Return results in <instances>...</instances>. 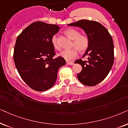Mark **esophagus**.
<instances>
[{"mask_svg": "<svg viewBox=\"0 0 128 128\" xmlns=\"http://www.w3.org/2000/svg\"><path fill=\"white\" fill-rule=\"evenodd\" d=\"M67 64L68 65H73L74 62H71V61H67Z\"/></svg>", "mask_w": 128, "mask_h": 128, "instance_id": "obj_1", "label": "esophagus"}]
</instances>
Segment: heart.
I'll use <instances>...</instances> for the list:
<instances>
[{"instance_id": "obj_1", "label": "heart", "mask_w": 128, "mask_h": 128, "mask_svg": "<svg viewBox=\"0 0 128 128\" xmlns=\"http://www.w3.org/2000/svg\"><path fill=\"white\" fill-rule=\"evenodd\" d=\"M70 38L73 40L72 47L70 50H66L60 52V56L67 61L72 60L76 58L78 54V52H84L87 50L90 45V38L87 35L80 34V32L76 28H70L64 32ZM51 42L52 47L57 50H60V46L58 42L57 36L54 34L52 37Z\"/></svg>"}]
</instances>
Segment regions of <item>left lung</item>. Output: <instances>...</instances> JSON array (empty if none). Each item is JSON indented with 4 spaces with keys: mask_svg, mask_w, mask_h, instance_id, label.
Returning a JSON list of instances; mask_svg holds the SVG:
<instances>
[{
    "mask_svg": "<svg viewBox=\"0 0 128 128\" xmlns=\"http://www.w3.org/2000/svg\"><path fill=\"white\" fill-rule=\"evenodd\" d=\"M68 25L81 27L90 38L89 47L82 57L88 56V60L75 61L82 66L78 79L85 86H96L108 76L113 66L114 49L111 36L101 23L93 20H81Z\"/></svg>",
    "mask_w": 128,
    "mask_h": 128,
    "instance_id": "left-lung-1",
    "label": "left lung"
}]
</instances>
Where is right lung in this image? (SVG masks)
<instances>
[{"label": "right lung", "mask_w": 128, "mask_h": 128, "mask_svg": "<svg viewBox=\"0 0 128 128\" xmlns=\"http://www.w3.org/2000/svg\"><path fill=\"white\" fill-rule=\"evenodd\" d=\"M56 24L34 22L17 37L13 59L22 80L32 90L45 91L57 80L60 67L65 65L62 57L56 53L51 38L59 31Z\"/></svg>", "instance_id": "obj_1"}]
</instances>
